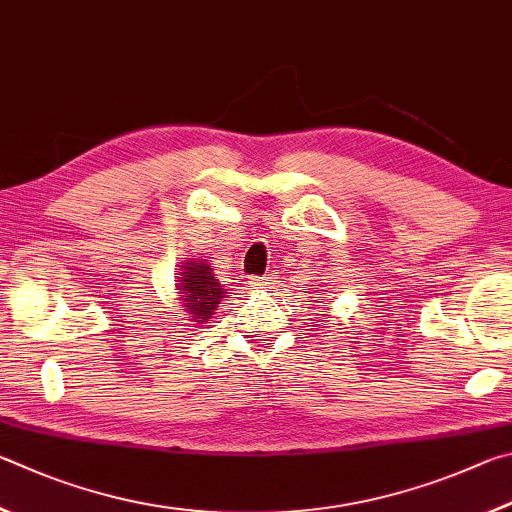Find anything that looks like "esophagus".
Masks as SVG:
<instances>
[{"instance_id": "obj_1", "label": "esophagus", "mask_w": 512, "mask_h": 512, "mask_svg": "<svg viewBox=\"0 0 512 512\" xmlns=\"http://www.w3.org/2000/svg\"><path fill=\"white\" fill-rule=\"evenodd\" d=\"M270 281H272V276H270V274H265V276H254V279L249 281V285H251V288H265V285H270Z\"/></svg>"}]
</instances>
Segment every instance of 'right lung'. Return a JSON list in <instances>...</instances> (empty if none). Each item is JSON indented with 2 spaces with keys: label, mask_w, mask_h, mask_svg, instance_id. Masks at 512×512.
Listing matches in <instances>:
<instances>
[{
  "label": "right lung",
  "mask_w": 512,
  "mask_h": 512,
  "mask_svg": "<svg viewBox=\"0 0 512 512\" xmlns=\"http://www.w3.org/2000/svg\"><path fill=\"white\" fill-rule=\"evenodd\" d=\"M179 299H182L188 317L195 324L200 321H209L213 310L218 308L220 299L224 297L222 285L215 279L213 270L206 263L188 261L184 265V272L179 274Z\"/></svg>",
  "instance_id": "1"
}]
</instances>
